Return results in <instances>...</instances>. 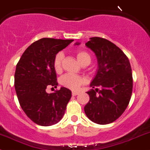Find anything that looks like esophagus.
<instances>
[{
	"instance_id": "1",
	"label": "esophagus",
	"mask_w": 150,
	"mask_h": 150,
	"mask_svg": "<svg viewBox=\"0 0 150 150\" xmlns=\"http://www.w3.org/2000/svg\"><path fill=\"white\" fill-rule=\"evenodd\" d=\"M78 93H79V92H77V91H72V96H77V95H78Z\"/></svg>"
}]
</instances>
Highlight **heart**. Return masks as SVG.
Returning <instances> with one entry per match:
<instances>
[{
	"label": "heart",
	"mask_w": 150,
	"mask_h": 150,
	"mask_svg": "<svg viewBox=\"0 0 150 150\" xmlns=\"http://www.w3.org/2000/svg\"><path fill=\"white\" fill-rule=\"evenodd\" d=\"M76 58L78 62L81 64L83 63H90L91 58L90 55L86 52L79 51L77 52ZM63 59V54L59 52L56 54L54 57V62H53V67H54V71L56 72H60L61 70V62ZM60 83L65 87L69 89H78L80 86L85 83V79L81 76L74 75V74H67L61 77L60 79Z\"/></svg>",
	"instance_id": "1"
}]
</instances>
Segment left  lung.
<instances>
[{
	"label": "left lung",
	"mask_w": 150,
	"mask_h": 150,
	"mask_svg": "<svg viewBox=\"0 0 150 150\" xmlns=\"http://www.w3.org/2000/svg\"><path fill=\"white\" fill-rule=\"evenodd\" d=\"M85 45L96 54L98 69L90 83L92 89L86 92L89 100L84 112L92 122L104 125L117 119L128 106L132 91V69L122 50L110 40L93 37Z\"/></svg>",
	"instance_id": "8db88e82"
}]
</instances>
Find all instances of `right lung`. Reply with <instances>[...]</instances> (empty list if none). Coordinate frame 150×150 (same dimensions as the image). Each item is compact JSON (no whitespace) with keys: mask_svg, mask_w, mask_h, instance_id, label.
Returning <instances> with one entry per match:
<instances>
[{"mask_svg":"<svg viewBox=\"0 0 150 150\" xmlns=\"http://www.w3.org/2000/svg\"><path fill=\"white\" fill-rule=\"evenodd\" d=\"M74 40L41 38L32 43L16 66L15 88L21 107L33 122L43 127L61 120L72 92L66 87L47 93L48 86L57 87L54 57Z\"/></svg>","mask_w":150,"mask_h":150,"instance_id":"add662e5","label":"right lung"}]
</instances>
